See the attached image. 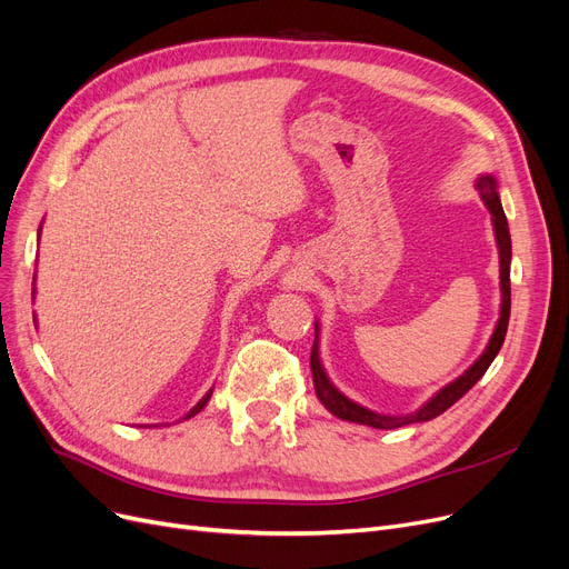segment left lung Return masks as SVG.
I'll return each mask as SVG.
<instances>
[{"label": "left lung", "mask_w": 569, "mask_h": 569, "mask_svg": "<svg viewBox=\"0 0 569 569\" xmlns=\"http://www.w3.org/2000/svg\"><path fill=\"white\" fill-rule=\"evenodd\" d=\"M477 190L481 194V202L486 204L488 213H490V223H492V234H496V243H498V256H500V318L496 323V330H492L483 353L469 365L465 372L453 379L451 383H447L443 388H439L428 402H423L416 411L411 413H400V416H390V413H379L367 409L358 402H353L330 381L326 365L320 360V323L316 320V339H313V351H311V375H313V388H316V398L320 400L330 413H335L341 421L349 423H360V426H369L377 430H392V428H402L409 423H426L437 418L439 413H443L447 409H451L462 395L472 388L483 375L486 369L490 367V362L496 360V356L502 349V341L507 335V326H509V309H511V288H509V264H511V237H509V223L507 216L500 202V192H498V179L492 174H481L477 179Z\"/></svg>", "instance_id": "8db88e82"}]
</instances>
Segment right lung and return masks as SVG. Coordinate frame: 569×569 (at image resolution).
<instances>
[{
	"instance_id": "1",
	"label": "right lung",
	"mask_w": 569,
	"mask_h": 569,
	"mask_svg": "<svg viewBox=\"0 0 569 569\" xmlns=\"http://www.w3.org/2000/svg\"><path fill=\"white\" fill-rule=\"evenodd\" d=\"M37 237H41V226H39V234H37ZM34 281H37V271H34ZM34 292H37V288H32V300H34ZM34 323H37V320H34ZM211 392H213V388H209V390L202 395V400L197 402V405H194V407L183 416V421H186V418H192L194 413H200V411L207 407V402L211 400ZM148 428H151V426H148ZM153 428H156V426H153Z\"/></svg>"
}]
</instances>
